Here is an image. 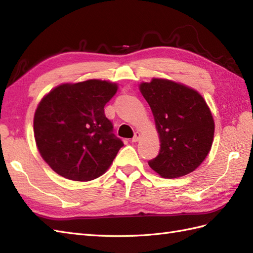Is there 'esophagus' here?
<instances>
[{"instance_id": "esophagus-1", "label": "esophagus", "mask_w": 253, "mask_h": 253, "mask_svg": "<svg viewBox=\"0 0 253 253\" xmlns=\"http://www.w3.org/2000/svg\"><path fill=\"white\" fill-rule=\"evenodd\" d=\"M140 136H141L140 132L136 131V132H135V136H133L132 139H131V141H132V142H137V141L139 140V139H140Z\"/></svg>"}]
</instances>
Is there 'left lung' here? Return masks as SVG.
I'll return each instance as SVG.
<instances>
[{"mask_svg":"<svg viewBox=\"0 0 253 253\" xmlns=\"http://www.w3.org/2000/svg\"><path fill=\"white\" fill-rule=\"evenodd\" d=\"M140 92L153 113L161 148L149 166L163 178L195 170L207 158L214 137V121L202 95L187 85L153 78Z\"/></svg>","mask_w":253,"mask_h":253,"instance_id":"obj_1","label":"left lung"}]
</instances>
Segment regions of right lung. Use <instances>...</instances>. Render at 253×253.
I'll return each instance as SVG.
<instances>
[{
	"instance_id": "add662e5",
	"label": "right lung",
	"mask_w": 253,
	"mask_h": 253,
	"mask_svg": "<svg viewBox=\"0 0 253 253\" xmlns=\"http://www.w3.org/2000/svg\"><path fill=\"white\" fill-rule=\"evenodd\" d=\"M116 91V84L90 79L58 85L41 100L34 118L35 139L55 173L88 181L110 168L124 146L104 114Z\"/></svg>"
}]
</instances>
